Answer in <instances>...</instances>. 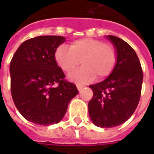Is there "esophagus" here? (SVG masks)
Returning a JSON list of instances; mask_svg holds the SVG:
<instances>
[{"instance_id": "esophagus-1", "label": "esophagus", "mask_w": 154, "mask_h": 154, "mask_svg": "<svg viewBox=\"0 0 154 154\" xmlns=\"http://www.w3.org/2000/svg\"><path fill=\"white\" fill-rule=\"evenodd\" d=\"M76 86H77V89H78L79 91H80V90H81V89H82V88L84 87L83 86H81V85H79V84H78V85H76Z\"/></svg>"}]
</instances>
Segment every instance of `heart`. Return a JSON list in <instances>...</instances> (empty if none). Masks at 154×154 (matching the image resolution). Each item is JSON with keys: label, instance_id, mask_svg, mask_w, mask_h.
Instances as JSON below:
<instances>
[{"label": "heart", "instance_id": "b5f03b06", "mask_svg": "<svg viewBox=\"0 0 154 154\" xmlns=\"http://www.w3.org/2000/svg\"><path fill=\"white\" fill-rule=\"evenodd\" d=\"M55 59L64 72L70 73L80 65L83 66L68 75L77 83H87L95 79H103L111 74L116 62V51L112 45L94 38L74 41L70 48L60 45L55 52Z\"/></svg>", "mask_w": 154, "mask_h": 154}]
</instances>
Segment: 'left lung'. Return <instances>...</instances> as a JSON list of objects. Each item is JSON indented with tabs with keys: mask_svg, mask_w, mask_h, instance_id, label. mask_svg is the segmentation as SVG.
<instances>
[{
	"mask_svg": "<svg viewBox=\"0 0 154 154\" xmlns=\"http://www.w3.org/2000/svg\"><path fill=\"white\" fill-rule=\"evenodd\" d=\"M116 51V62L111 74L103 81L89 86L93 92L88 112L94 125L113 128L133 115L139 103L143 73L139 58L122 39L108 35Z\"/></svg>",
	"mask_w": 154,
	"mask_h": 154,
	"instance_id": "left-lung-1",
	"label": "left lung"
}]
</instances>
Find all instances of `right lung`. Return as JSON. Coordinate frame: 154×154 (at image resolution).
<instances>
[{
	"label": "right lung",
	"mask_w": 154,
	"mask_h": 154,
	"mask_svg": "<svg viewBox=\"0 0 154 154\" xmlns=\"http://www.w3.org/2000/svg\"><path fill=\"white\" fill-rule=\"evenodd\" d=\"M65 41L62 36L28 39L11 60L12 98L17 109L29 122L45 126L58 123L79 92L74 84L64 80L65 74L55 59L56 49Z\"/></svg>",
	"instance_id": "1"
}]
</instances>
